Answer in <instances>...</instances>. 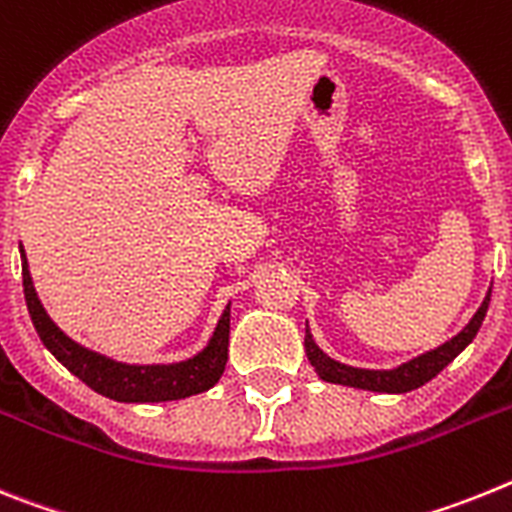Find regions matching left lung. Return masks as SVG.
<instances>
[{"mask_svg":"<svg viewBox=\"0 0 512 512\" xmlns=\"http://www.w3.org/2000/svg\"><path fill=\"white\" fill-rule=\"evenodd\" d=\"M487 306H490V293L484 296L477 314L471 317V322L466 324L459 335L451 337L448 342H443L441 348L430 350V353H422L420 358H412L410 363H402V366L391 368V371H368V368H353L345 366V363L332 361V358H327V355L314 345L309 330H306L304 337L306 355H309L314 371L319 373V379L330 381V384H345L368 391H386V394H404V391H412L417 389V386L428 384L430 379H435V376H438V373H441L443 368H446L448 363L474 340V335H477L479 327H482L484 314H487Z\"/></svg>","mask_w":512,"mask_h":512,"instance_id":"8db88e82","label":"left lung"}]
</instances>
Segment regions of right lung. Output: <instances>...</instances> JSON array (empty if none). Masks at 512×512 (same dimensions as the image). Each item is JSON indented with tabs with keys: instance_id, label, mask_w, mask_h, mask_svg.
I'll return each mask as SVG.
<instances>
[{
	"instance_id": "right-lung-1",
	"label": "right lung",
	"mask_w": 512,
	"mask_h": 512,
	"mask_svg": "<svg viewBox=\"0 0 512 512\" xmlns=\"http://www.w3.org/2000/svg\"><path fill=\"white\" fill-rule=\"evenodd\" d=\"M22 288H25L30 319L43 345L56 355V361L64 363L77 379H82L102 397H110L115 402H170V399H185L211 389L224 373L226 355H229V306L221 314L219 327L213 332L208 348L190 361L175 363V366H126V363H115L84 350L48 319L46 309L35 296L25 252H22Z\"/></svg>"
}]
</instances>
